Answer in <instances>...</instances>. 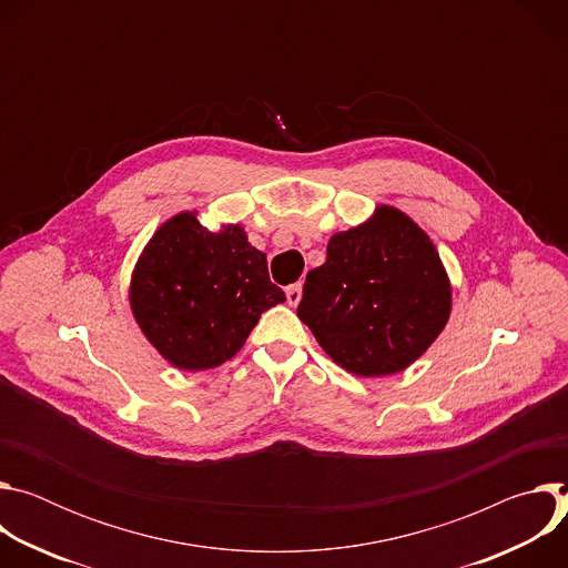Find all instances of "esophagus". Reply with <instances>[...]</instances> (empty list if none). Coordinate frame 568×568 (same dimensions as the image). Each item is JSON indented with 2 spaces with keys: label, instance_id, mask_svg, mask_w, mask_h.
<instances>
[{
  "label": "esophagus",
  "instance_id": "obj_1",
  "mask_svg": "<svg viewBox=\"0 0 568 568\" xmlns=\"http://www.w3.org/2000/svg\"><path fill=\"white\" fill-rule=\"evenodd\" d=\"M285 296H287V303L294 307V305H298V301H301V296H303V287H301V283H294V285H290L287 290H285Z\"/></svg>",
  "mask_w": 568,
  "mask_h": 568
}]
</instances>
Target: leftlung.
I'll return each mask as SVG.
<instances>
[{
  "instance_id": "1",
  "label": "left lung",
  "mask_w": 568,
  "mask_h": 568,
  "mask_svg": "<svg viewBox=\"0 0 568 568\" xmlns=\"http://www.w3.org/2000/svg\"><path fill=\"white\" fill-rule=\"evenodd\" d=\"M449 310L452 287L429 235L379 206L366 224L331 237L326 263L305 276L296 314L342 368L382 377L414 364Z\"/></svg>"
}]
</instances>
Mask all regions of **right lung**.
Instances as JSON below:
<instances>
[{"mask_svg": "<svg viewBox=\"0 0 568 568\" xmlns=\"http://www.w3.org/2000/svg\"><path fill=\"white\" fill-rule=\"evenodd\" d=\"M283 301L265 254L250 245L242 226L213 233L195 213L175 215L152 235L130 287L143 335L184 371L231 359L261 314Z\"/></svg>", "mask_w": 568, "mask_h": 568, "instance_id": "add662e5", "label": "right lung"}]
</instances>
